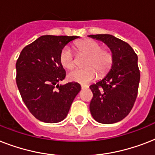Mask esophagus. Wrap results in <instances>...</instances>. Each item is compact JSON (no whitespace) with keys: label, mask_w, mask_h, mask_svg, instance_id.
<instances>
[{"label":"esophagus","mask_w":155,"mask_h":155,"mask_svg":"<svg viewBox=\"0 0 155 155\" xmlns=\"http://www.w3.org/2000/svg\"><path fill=\"white\" fill-rule=\"evenodd\" d=\"M81 88H82V89H87V88H88V86L85 84H81Z\"/></svg>","instance_id":"34e87169"}]
</instances>
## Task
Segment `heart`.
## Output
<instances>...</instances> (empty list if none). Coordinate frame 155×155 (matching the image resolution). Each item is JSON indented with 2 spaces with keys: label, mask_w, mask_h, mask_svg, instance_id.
I'll use <instances>...</instances> for the list:
<instances>
[{
  "label": "heart",
  "mask_w": 155,
  "mask_h": 155,
  "mask_svg": "<svg viewBox=\"0 0 155 155\" xmlns=\"http://www.w3.org/2000/svg\"><path fill=\"white\" fill-rule=\"evenodd\" d=\"M77 53L87 55L84 65L87 68H77L68 74V79L80 84H87L96 79L97 73L99 77H104L112 69L113 54L108 48L101 47V42L92 39H84L75 43ZM59 62L63 68L68 70L75 67V58L71 50L66 47L59 54Z\"/></svg>",
  "instance_id": "obj_1"
}]
</instances>
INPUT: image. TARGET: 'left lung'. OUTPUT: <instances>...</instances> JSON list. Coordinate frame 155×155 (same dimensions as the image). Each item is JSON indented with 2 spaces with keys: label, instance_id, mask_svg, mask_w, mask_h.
I'll list each match as a JSON object with an SVG mask.
<instances>
[{
  "label": "left lung",
  "instance_id": "obj_1",
  "mask_svg": "<svg viewBox=\"0 0 155 155\" xmlns=\"http://www.w3.org/2000/svg\"><path fill=\"white\" fill-rule=\"evenodd\" d=\"M104 42L113 54V64L108 75L90 86L93 97L90 112L103 124L120 121L130 113L137 99L140 81L137 55L127 42L110 35H88Z\"/></svg>",
  "mask_w": 155,
  "mask_h": 155
}]
</instances>
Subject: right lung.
<instances>
[{"label":"right lung","mask_w":155,"mask_h":155,"mask_svg":"<svg viewBox=\"0 0 155 155\" xmlns=\"http://www.w3.org/2000/svg\"><path fill=\"white\" fill-rule=\"evenodd\" d=\"M78 36L43 35L23 48L16 63V82L21 97L38 120L57 123L67 117L81 87L76 82L58 83L66 77L59 54Z\"/></svg>","instance_id":"right-lung-1"}]
</instances>
